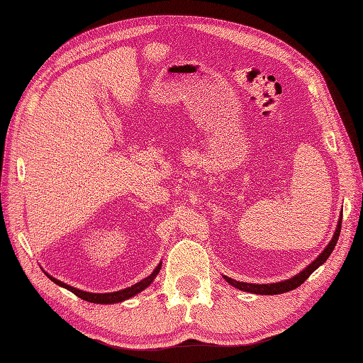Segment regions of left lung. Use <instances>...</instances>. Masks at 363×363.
Returning <instances> with one entry per match:
<instances>
[{
  "instance_id": "1",
  "label": "left lung",
  "mask_w": 363,
  "mask_h": 363,
  "mask_svg": "<svg viewBox=\"0 0 363 363\" xmlns=\"http://www.w3.org/2000/svg\"><path fill=\"white\" fill-rule=\"evenodd\" d=\"M340 227H342V218H339L337 227H336V230H334V235L328 242V245L323 248V252L318 257H315L308 267H305L302 272H299L296 276H293L290 279H286V281H281V282H276V284H248V282L235 281V279H231L228 276H224V279L230 285H233L235 288H238V290L245 291V293L273 296V294H282V293H286V291H291V290H294V288L302 285L306 281V279L310 277V274L314 270H318V268L330 257L334 247H336V244H337V239H339V235H340Z\"/></svg>"
}]
</instances>
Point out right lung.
Segmentation results:
<instances>
[{
	"label": "right lung",
	"mask_w": 363,
	"mask_h": 363,
	"mask_svg": "<svg viewBox=\"0 0 363 363\" xmlns=\"http://www.w3.org/2000/svg\"><path fill=\"white\" fill-rule=\"evenodd\" d=\"M161 265H162V262L157 264V267L155 268L153 273H152V274H148L147 277H144L143 281L136 282V284H135V285H132V286H127V288H124V290L113 291V293H89V291H82V290H79V288L70 286V285H67V284H64V282L58 281L57 277L50 276L49 273H45V272H44V273H45V276H48V277L50 279L52 282H55V284L60 285V286H62V288H66V290L72 291L73 294H77L78 297H81V299H84V301H87V302H93V303H104V305H108V303H119V302H124V301L130 299V297L136 296L138 293L144 291L145 288L155 281V277L157 276V273L161 272Z\"/></svg>",
	"instance_id": "1"
}]
</instances>
